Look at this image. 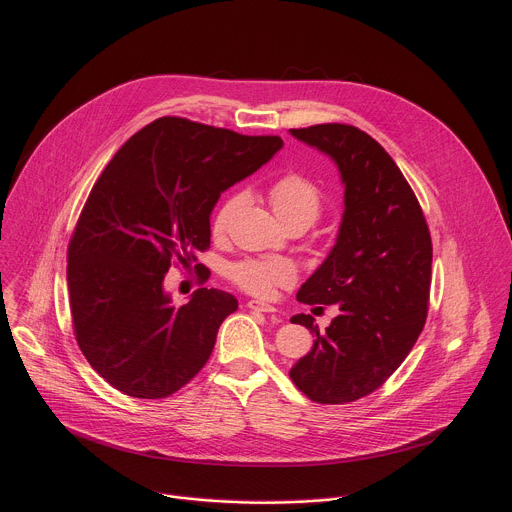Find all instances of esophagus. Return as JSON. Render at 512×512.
I'll use <instances>...</instances> for the list:
<instances>
[{
	"mask_svg": "<svg viewBox=\"0 0 512 512\" xmlns=\"http://www.w3.org/2000/svg\"><path fill=\"white\" fill-rule=\"evenodd\" d=\"M247 308H249V310H255V312H263V314H273V312H277L271 304H265V302H259V300H249V302H247Z\"/></svg>",
	"mask_w": 512,
	"mask_h": 512,
	"instance_id": "obj_1",
	"label": "esophagus"
}]
</instances>
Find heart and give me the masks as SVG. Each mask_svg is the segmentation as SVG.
Listing matches in <instances>:
<instances>
[{
    "label": "heart",
    "instance_id": "b5f03b06",
    "mask_svg": "<svg viewBox=\"0 0 512 512\" xmlns=\"http://www.w3.org/2000/svg\"><path fill=\"white\" fill-rule=\"evenodd\" d=\"M249 194L245 190L233 192L221 208L216 210L212 231L214 235H223L233 216L245 206ZM269 200L273 210L283 223L289 221H306L312 225L320 216L322 210V196L314 182L300 174H285L281 176L269 190ZM233 279L239 287H243L249 294L255 296H271L275 287H285L296 281V267L285 259H267V261H243L233 267Z\"/></svg>",
    "mask_w": 512,
    "mask_h": 512
}]
</instances>
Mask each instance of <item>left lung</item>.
I'll list each match as a JSON object with an SVG mask.
<instances>
[{
    "mask_svg": "<svg viewBox=\"0 0 512 512\" xmlns=\"http://www.w3.org/2000/svg\"><path fill=\"white\" fill-rule=\"evenodd\" d=\"M328 156L344 186L336 243L298 291L302 304H338L326 332L289 371L316 403H348L379 389L405 360L427 316L431 237L421 206L397 164L364 131L326 123L289 129Z\"/></svg>",
    "mask_w": 512,
    "mask_h": 512,
    "instance_id": "8db88e82",
    "label": "left lung"
}]
</instances>
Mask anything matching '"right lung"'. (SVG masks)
I'll list each match as a JSON object with an SVG mask.
<instances>
[{"instance_id": "obj_1", "label": "right lung", "mask_w": 512, "mask_h": 512, "mask_svg": "<svg viewBox=\"0 0 512 512\" xmlns=\"http://www.w3.org/2000/svg\"><path fill=\"white\" fill-rule=\"evenodd\" d=\"M281 148L277 135L162 117L107 164L70 239L66 281L77 342L111 387L162 399L204 367L218 326L239 304L200 287L176 306L166 273L172 261L186 269L196 261L221 194Z\"/></svg>"}]
</instances>
